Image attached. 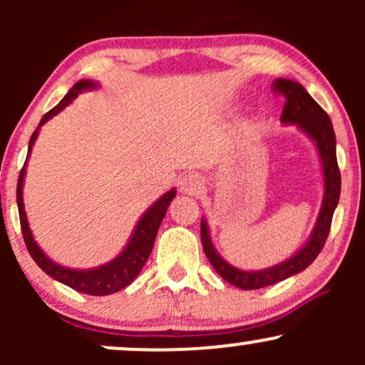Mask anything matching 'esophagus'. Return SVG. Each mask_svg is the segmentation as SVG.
I'll return each mask as SVG.
<instances>
[{"label":"esophagus","mask_w":365,"mask_h":365,"mask_svg":"<svg viewBox=\"0 0 365 365\" xmlns=\"http://www.w3.org/2000/svg\"><path fill=\"white\" fill-rule=\"evenodd\" d=\"M178 188L183 192V194L195 195L197 192L202 188V178H200L197 173L183 175V177L180 178V182H178Z\"/></svg>","instance_id":"esophagus-1"}]
</instances>
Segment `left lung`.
I'll list each match as a JSON object with an SVG mask.
<instances>
[{"instance_id": "8db88e82", "label": "left lung", "mask_w": 365, "mask_h": 365, "mask_svg": "<svg viewBox=\"0 0 365 365\" xmlns=\"http://www.w3.org/2000/svg\"><path fill=\"white\" fill-rule=\"evenodd\" d=\"M273 92L284 96L282 113L283 123L299 125L300 130L316 142L322 163V173H324V199H322L319 216H317L316 226H314V232L307 244L293 257L264 271H242L223 261L212 245L206 221H200V240H202L204 252H206L209 262L212 264L221 278L242 290H257V288L269 287V284L283 282L311 266L326 244L333 212L340 200L341 175L336 161V139H334L333 123H331L328 113L314 101L311 94L299 82L278 78L273 82Z\"/></svg>"}]
</instances>
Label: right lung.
<instances>
[{"instance_id":"right-lung-1","label":"right lung","mask_w":365,"mask_h":365,"mask_svg":"<svg viewBox=\"0 0 365 365\" xmlns=\"http://www.w3.org/2000/svg\"><path fill=\"white\" fill-rule=\"evenodd\" d=\"M98 86L92 81H81L66 92L65 98L61 99L60 104L53 108L51 111H48L41 120L39 127L34 130L31 140H29V153L31 154L32 145L37 139V133H39L41 125H44L51 116L58 115L63 108L68 106L70 103L81 94L82 91L94 89ZM27 165V163H25ZM25 165L24 168L20 170L19 175V183H16V204H19V216H20V228H22L24 242L27 245L29 254L32 255L37 266L44 271L46 274L51 276L53 279L60 282L66 287L73 288V290L87 293V295H110V293L120 292L121 288L128 287L133 279L137 278V274L140 273V269L144 267L145 261L149 259L150 250H153L154 240H156L159 225H161L163 217L166 215V209H168L170 202L175 199L177 192L170 190L166 192L161 199H158L156 202L150 206L148 211L144 212V216L140 217V221L137 223L135 232H133L132 238H130L128 245L125 247V250L121 252L118 257L113 259L111 262L103 264V266L94 267V269L87 271H78V269H70V267L58 266L56 262H53L51 259L46 257V254L39 249V245L34 242V237H32L31 228H29L27 216H25L24 211V197H22V187H24V175H25Z\"/></svg>"}]
</instances>
